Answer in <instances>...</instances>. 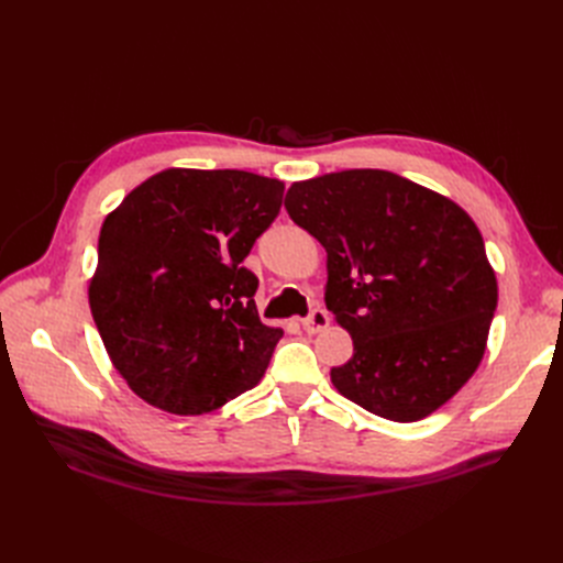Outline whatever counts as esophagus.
Listing matches in <instances>:
<instances>
[{"mask_svg": "<svg viewBox=\"0 0 563 563\" xmlns=\"http://www.w3.org/2000/svg\"><path fill=\"white\" fill-rule=\"evenodd\" d=\"M329 321H331V317L327 310L314 308L308 317L302 319V329H305V333H319L321 329L329 327Z\"/></svg>", "mask_w": 563, "mask_h": 563, "instance_id": "esophagus-1", "label": "esophagus"}]
</instances>
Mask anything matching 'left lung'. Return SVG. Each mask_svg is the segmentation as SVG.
<instances>
[{
	"label": "left lung",
	"instance_id": "left-lung-1",
	"mask_svg": "<svg viewBox=\"0 0 563 563\" xmlns=\"http://www.w3.org/2000/svg\"><path fill=\"white\" fill-rule=\"evenodd\" d=\"M284 207L327 249V308L354 343L331 368L340 395L395 422L446 404L479 366L498 305L474 220L380 168L294 183Z\"/></svg>",
	"mask_w": 563,
	"mask_h": 563
}]
</instances>
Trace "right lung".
Returning a JSON list of instances; mask_svg holds the SVG:
<instances>
[{
	"mask_svg": "<svg viewBox=\"0 0 563 563\" xmlns=\"http://www.w3.org/2000/svg\"><path fill=\"white\" fill-rule=\"evenodd\" d=\"M284 183L166 168L106 218L89 305L114 368L150 406L216 411L258 385L282 329L255 308L242 263L279 216Z\"/></svg>",
	"mask_w": 563,
	"mask_h": 563,
	"instance_id": "right-lung-1",
	"label": "right lung"
}]
</instances>
